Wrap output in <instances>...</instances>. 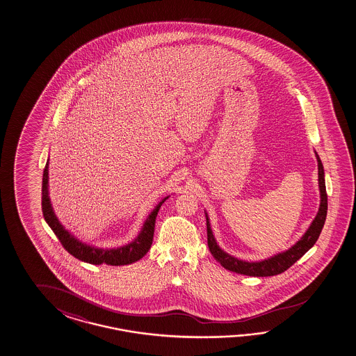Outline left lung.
Returning <instances> with one entry per match:
<instances>
[{"mask_svg":"<svg viewBox=\"0 0 356 356\" xmlns=\"http://www.w3.org/2000/svg\"><path fill=\"white\" fill-rule=\"evenodd\" d=\"M316 159H317V165H318V186H320V194H321L320 209H318V213L316 215L309 230L289 250L275 255L266 261H262V262L249 263L236 259L234 257L229 255L228 253H225L224 250L219 248V245L215 242L214 235L211 233L208 216H207L209 250L224 268L228 269L230 272L250 275V277H269V275H280L282 272L287 270L291 266H293L302 255L314 247V244L317 242L318 236L321 234L322 228H323L325 220H326V215H327V194H326V186H325V172H323L321 160L317 154H316Z\"/></svg>","mask_w":356,"mask_h":356,"instance_id":"left-lung-1","label":"left lung"}]
</instances>
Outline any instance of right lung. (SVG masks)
<instances>
[{
	"label": "right lung",
	"instance_id": "1",
	"mask_svg": "<svg viewBox=\"0 0 356 356\" xmlns=\"http://www.w3.org/2000/svg\"><path fill=\"white\" fill-rule=\"evenodd\" d=\"M47 163L44 168V175H42V188H41V208H42V214L47 220L49 227L53 229L54 234L58 236L59 242L67 253L78 258L83 262L90 263V264H111V266H126L131 263L140 261L143 255L147 253L152 239H154V222L159 210L161 208L162 204L168 197H165L156 208L154 211L149 214L147 220L145 222L140 235L134 239V242L124 247L117 249H98L86 245L83 243L78 242L73 235L69 234L65 229L63 228L59 220L56 219L51 204L47 196Z\"/></svg>",
	"mask_w": 356,
	"mask_h": 356
}]
</instances>
